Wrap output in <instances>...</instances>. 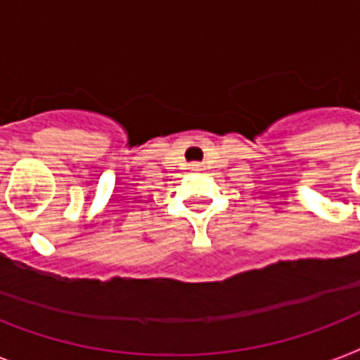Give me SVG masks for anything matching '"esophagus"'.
<instances>
[{"instance_id":"esophagus-1","label":"esophagus","mask_w":360,"mask_h":360,"mask_svg":"<svg viewBox=\"0 0 360 360\" xmlns=\"http://www.w3.org/2000/svg\"><path fill=\"white\" fill-rule=\"evenodd\" d=\"M191 168H192V169H198V168H200V164H198V162H192V164H191Z\"/></svg>"}]
</instances>
